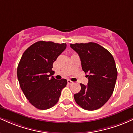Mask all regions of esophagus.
I'll return each mask as SVG.
<instances>
[{
	"label": "esophagus",
	"mask_w": 133,
	"mask_h": 133,
	"mask_svg": "<svg viewBox=\"0 0 133 133\" xmlns=\"http://www.w3.org/2000/svg\"><path fill=\"white\" fill-rule=\"evenodd\" d=\"M68 84H74V82H72V81H71V80H68Z\"/></svg>",
	"instance_id": "esophagus-1"
}]
</instances>
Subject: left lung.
I'll return each mask as SVG.
<instances>
[{"label": "left lung", "mask_w": 133, "mask_h": 133, "mask_svg": "<svg viewBox=\"0 0 133 133\" xmlns=\"http://www.w3.org/2000/svg\"><path fill=\"white\" fill-rule=\"evenodd\" d=\"M70 46L79 54L82 70L89 82L81 84V90L74 94L77 105L87 110H95L107 103L114 90L118 72L113 56L95 43H75Z\"/></svg>", "instance_id": "8db88e82"}]
</instances>
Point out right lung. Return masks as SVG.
Wrapping results in <instances>:
<instances>
[{
    "mask_svg": "<svg viewBox=\"0 0 133 133\" xmlns=\"http://www.w3.org/2000/svg\"><path fill=\"white\" fill-rule=\"evenodd\" d=\"M65 43L39 41L23 52L17 68V77L21 89L32 105L46 110L57 103L66 79L53 77V62L66 48Z\"/></svg>",
    "mask_w": 133,
    "mask_h": 133,
    "instance_id": "1",
    "label": "right lung"
}]
</instances>
